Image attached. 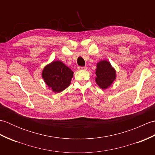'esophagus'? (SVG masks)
Returning <instances> with one entry per match:
<instances>
[{"mask_svg":"<svg viewBox=\"0 0 155 155\" xmlns=\"http://www.w3.org/2000/svg\"><path fill=\"white\" fill-rule=\"evenodd\" d=\"M87 67H78V70H87Z\"/></svg>","mask_w":155,"mask_h":155,"instance_id":"1","label":"esophagus"}]
</instances>
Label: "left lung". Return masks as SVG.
I'll use <instances>...</instances> for the list:
<instances>
[{"label": "left lung", "mask_w": 155, "mask_h": 155, "mask_svg": "<svg viewBox=\"0 0 155 155\" xmlns=\"http://www.w3.org/2000/svg\"><path fill=\"white\" fill-rule=\"evenodd\" d=\"M95 71V82L102 89L105 90L110 87L117 78L116 70L107 60L98 62Z\"/></svg>", "instance_id": "1"}]
</instances>
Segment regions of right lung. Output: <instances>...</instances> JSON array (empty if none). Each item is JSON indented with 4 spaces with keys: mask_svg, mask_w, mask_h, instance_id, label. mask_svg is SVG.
<instances>
[{
    "mask_svg": "<svg viewBox=\"0 0 155 155\" xmlns=\"http://www.w3.org/2000/svg\"><path fill=\"white\" fill-rule=\"evenodd\" d=\"M74 72L61 61L47 64L42 71V78L53 93H61L71 84Z\"/></svg>",
    "mask_w": 155,
    "mask_h": 155,
    "instance_id": "right-lung-1",
    "label": "right lung"
}]
</instances>
